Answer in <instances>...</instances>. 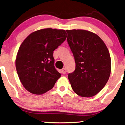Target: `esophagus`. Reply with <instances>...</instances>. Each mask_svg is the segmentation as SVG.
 I'll return each mask as SVG.
<instances>
[{
    "instance_id": "34e87169",
    "label": "esophagus",
    "mask_w": 125,
    "mask_h": 125,
    "mask_svg": "<svg viewBox=\"0 0 125 125\" xmlns=\"http://www.w3.org/2000/svg\"><path fill=\"white\" fill-rule=\"evenodd\" d=\"M61 73H63V74H65V73H66V69H65V68H62V69H61Z\"/></svg>"
}]
</instances>
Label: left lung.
<instances>
[{
  "label": "left lung",
  "mask_w": 125,
  "mask_h": 125,
  "mask_svg": "<svg viewBox=\"0 0 125 125\" xmlns=\"http://www.w3.org/2000/svg\"><path fill=\"white\" fill-rule=\"evenodd\" d=\"M67 41L74 57L76 68L68 74L72 88L83 97L96 95L104 88L111 72V58L103 40L93 32L66 30Z\"/></svg>",
  "instance_id": "8db88e82"
}]
</instances>
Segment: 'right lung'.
I'll return each instance as SVG.
<instances>
[{
    "instance_id": "right-lung-1",
    "label": "right lung",
    "mask_w": 125,
    "mask_h": 125,
    "mask_svg": "<svg viewBox=\"0 0 125 125\" xmlns=\"http://www.w3.org/2000/svg\"><path fill=\"white\" fill-rule=\"evenodd\" d=\"M66 37L65 30L48 28L32 32L21 43L15 65L20 82L30 93H46L61 77L53 54Z\"/></svg>"
}]
</instances>
